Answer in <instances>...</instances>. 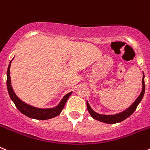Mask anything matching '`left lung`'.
Here are the masks:
<instances>
[{
  "instance_id": "left-lung-1",
  "label": "left lung",
  "mask_w": 150,
  "mask_h": 150,
  "mask_svg": "<svg viewBox=\"0 0 150 150\" xmlns=\"http://www.w3.org/2000/svg\"><path fill=\"white\" fill-rule=\"evenodd\" d=\"M144 92H145V83H144V74L143 75V79H142V91L140 92V95L138 96L135 101L134 102L132 105L130 106L128 108H127L125 110L122 111V112L117 113V114L114 115H103V114H99L98 112H95L93 110L91 109L90 107L88 102L86 101V105H87V109L88 111L89 112L90 115L91 117L95 119L96 120L102 122L107 123V124H115V123L120 122L123 121L128 117H129L136 110V108L140 104V102L142 100L143 97H144Z\"/></svg>"
}]
</instances>
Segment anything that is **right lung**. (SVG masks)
<instances>
[{"label": "right lung", "instance_id": "obj_1", "mask_svg": "<svg viewBox=\"0 0 150 150\" xmlns=\"http://www.w3.org/2000/svg\"><path fill=\"white\" fill-rule=\"evenodd\" d=\"M12 61H10L9 66H8L7 72H6V86H7L8 93L10 95V98L13 100V103L15 104L16 107L17 109L22 112V114L25 115L26 116L31 119H35V120H46L49 119H52L55 116H59L61 113L62 110H63L64 107L65 105L67 99L72 94L71 92H69L67 95L63 97V98L60 101L58 105L52 108H46V109H42V108H38L34 107L33 106H30L29 104H25V102L21 100L18 98L15 92L13 91V87L11 86V79H10V65H11Z\"/></svg>", "mask_w": 150, "mask_h": 150}]
</instances>
